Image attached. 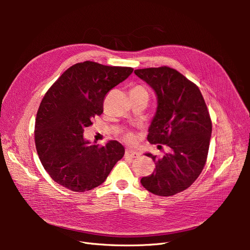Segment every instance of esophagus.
I'll return each instance as SVG.
<instances>
[{"label": "esophagus", "mask_w": 250, "mask_h": 250, "mask_svg": "<svg viewBox=\"0 0 250 250\" xmlns=\"http://www.w3.org/2000/svg\"><path fill=\"white\" fill-rule=\"evenodd\" d=\"M125 155L126 156H129V157H132V158H135V157H139V152L138 151L135 150H132V149H126L125 151Z\"/></svg>", "instance_id": "1"}]
</instances>
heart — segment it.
<instances>
[{
	"mask_svg": "<svg viewBox=\"0 0 250 250\" xmlns=\"http://www.w3.org/2000/svg\"><path fill=\"white\" fill-rule=\"evenodd\" d=\"M132 90H146V88L144 87V86H142V85H137ZM146 92H147V90H146ZM124 139H125V141H127V142L132 141V134H131V133H127V134L125 135V137H124Z\"/></svg>",
	"mask_w": 250,
	"mask_h": 250,
	"instance_id": "obj_1",
	"label": "heart"
}]
</instances>
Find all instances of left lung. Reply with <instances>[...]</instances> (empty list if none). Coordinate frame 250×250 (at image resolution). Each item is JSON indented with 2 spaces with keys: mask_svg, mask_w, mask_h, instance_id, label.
I'll use <instances>...</instances> for the list:
<instances>
[{
  "mask_svg": "<svg viewBox=\"0 0 250 250\" xmlns=\"http://www.w3.org/2000/svg\"><path fill=\"white\" fill-rule=\"evenodd\" d=\"M135 75L156 94L157 108L149 127L151 144L167 145L163 157L146 153L155 163L154 172L142 186L158 196L185 191L198 178L207 162L211 121L198 86L169 66L135 70Z\"/></svg>",
  "mask_w": 250,
  "mask_h": 250,
  "instance_id": "1",
  "label": "left lung"
}]
</instances>
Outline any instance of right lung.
<instances>
[{
    "label": "right lung",
    "mask_w": 250,
    "mask_h": 250,
    "mask_svg": "<svg viewBox=\"0 0 250 250\" xmlns=\"http://www.w3.org/2000/svg\"><path fill=\"white\" fill-rule=\"evenodd\" d=\"M132 67L84 62L69 67L44 95L35 121V146L51 178L74 192L103 184L124 156L118 141L92 145L83 138L96 116L103 112L104 98L132 73Z\"/></svg>",
    "instance_id": "right-lung-1"
}]
</instances>
